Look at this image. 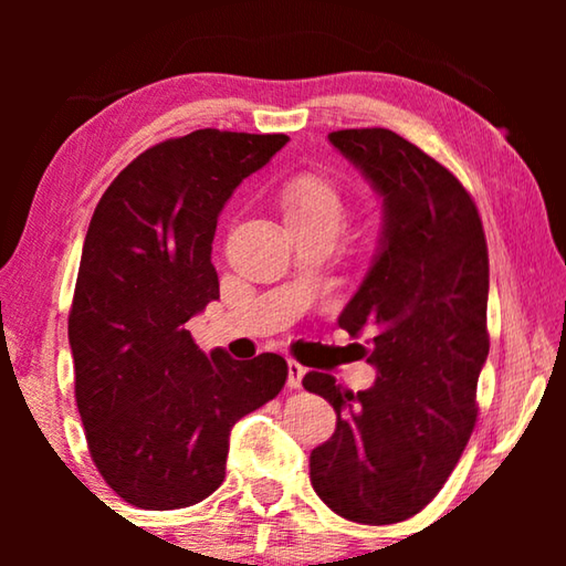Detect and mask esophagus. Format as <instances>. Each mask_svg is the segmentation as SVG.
Here are the masks:
<instances>
[{
	"instance_id": "1",
	"label": "esophagus",
	"mask_w": 566,
	"mask_h": 566,
	"mask_svg": "<svg viewBox=\"0 0 566 566\" xmlns=\"http://www.w3.org/2000/svg\"><path fill=\"white\" fill-rule=\"evenodd\" d=\"M286 367H290V375H286V385H290L292 389H296V387L302 385V377H304L306 367H302V364L294 361V359L286 361Z\"/></svg>"
}]
</instances>
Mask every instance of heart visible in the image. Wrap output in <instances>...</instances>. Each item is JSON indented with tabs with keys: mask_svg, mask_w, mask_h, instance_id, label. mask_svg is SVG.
Segmentation results:
<instances>
[{
	"mask_svg": "<svg viewBox=\"0 0 566 566\" xmlns=\"http://www.w3.org/2000/svg\"><path fill=\"white\" fill-rule=\"evenodd\" d=\"M286 224H337L342 222V197L334 181L322 175H296L282 189Z\"/></svg>",
	"mask_w": 566,
	"mask_h": 566,
	"instance_id": "b5f03b06",
	"label": "heart"
}]
</instances>
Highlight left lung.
<instances>
[{"mask_svg":"<svg viewBox=\"0 0 566 566\" xmlns=\"http://www.w3.org/2000/svg\"><path fill=\"white\" fill-rule=\"evenodd\" d=\"M329 142L381 197V234L339 327L377 369L369 389L306 371L337 429L312 449L314 492L359 524H395L442 490L472 437L476 379L490 354V256L474 199L452 171L391 129H339Z\"/></svg>","mask_w":566,"mask_h":566,"instance_id":"left-lung-1","label":"left lung"}]
</instances>
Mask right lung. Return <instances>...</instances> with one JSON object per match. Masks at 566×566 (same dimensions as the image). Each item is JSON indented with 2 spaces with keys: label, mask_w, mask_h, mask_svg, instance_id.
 Returning a JSON list of instances; mask_svg holds the SVG:
<instances>
[{
  "label": "right lung",
  "mask_w": 566,
  "mask_h": 566,
  "mask_svg": "<svg viewBox=\"0 0 566 566\" xmlns=\"http://www.w3.org/2000/svg\"><path fill=\"white\" fill-rule=\"evenodd\" d=\"M290 137L197 129L155 145L104 191L70 312L74 397L90 454L142 510H181L224 482L229 432L280 395L286 361L205 354L187 322L219 300L217 219Z\"/></svg>",
  "instance_id": "add662e5"
}]
</instances>
